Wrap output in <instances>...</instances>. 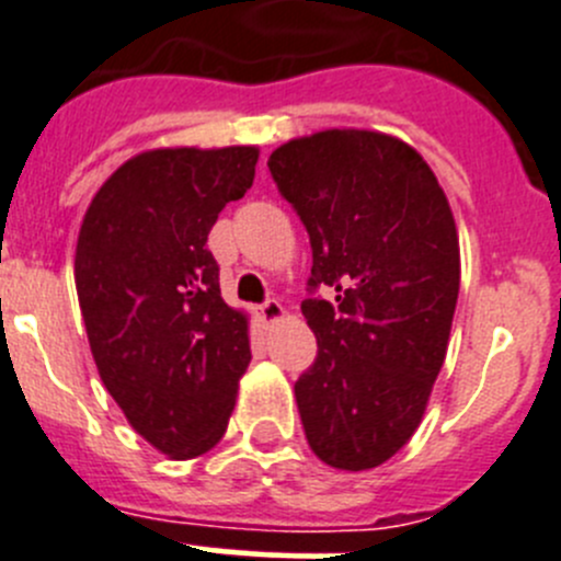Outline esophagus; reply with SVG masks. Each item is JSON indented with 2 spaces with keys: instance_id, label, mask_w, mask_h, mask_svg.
<instances>
[{
  "instance_id": "34e87169",
  "label": "esophagus",
  "mask_w": 561,
  "mask_h": 561,
  "mask_svg": "<svg viewBox=\"0 0 561 561\" xmlns=\"http://www.w3.org/2000/svg\"><path fill=\"white\" fill-rule=\"evenodd\" d=\"M257 317L263 322H276V320H282V317H285V307H282L276 298H268V301L260 304V307H257Z\"/></svg>"
}]
</instances>
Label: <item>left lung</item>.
<instances>
[{"instance_id":"1","label":"left lung","mask_w":561,"mask_h":561,"mask_svg":"<svg viewBox=\"0 0 561 561\" xmlns=\"http://www.w3.org/2000/svg\"><path fill=\"white\" fill-rule=\"evenodd\" d=\"M268 171L312 244L301 312L317 358L296 382L309 448L347 472L380 467L415 434L448 350L461 279L448 197L412 146L369 129L290 140Z\"/></svg>"}]
</instances>
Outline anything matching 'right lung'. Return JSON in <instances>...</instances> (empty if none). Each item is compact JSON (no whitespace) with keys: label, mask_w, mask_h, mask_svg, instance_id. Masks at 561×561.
I'll return each mask as SVG.
<instances>
[{"label":"right lung","mask_w":561,"mask_h":561,"mask_svg":"<svg viewBox=\"0 0 561 561\" xmlns=\"http://www.w3.org/2000/svg\"><path fill=\"white\" fill-rule=\"evenodd\" d=\"M254 165V146L144 151L100 186L78 233L94 364L129 426L165 456L222 439L252 360L247 314L222 301L206 241Z\"/></svg>","instance_id":"1"}]
</instances>
